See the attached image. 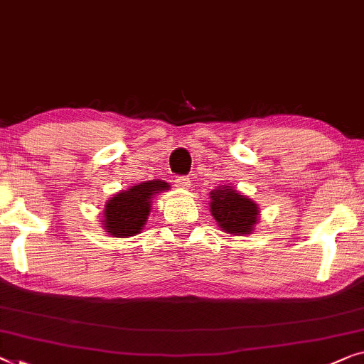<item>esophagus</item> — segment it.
Wrapping results in <instances>:
<instances>
[{"mask_svg": "<svg viewBox=\"0 0 364 364\" xmlns=\"http://www.w3.org/2000/svg\"><path fill=\"white\" fill-rule=\"evenodd\" d=\"M176 186L181 188V191H183V188H187L188 186H191V181H188L187 177H178L176 181Z\"/></svg>", "mask_w": 364, "mask_h": 364, "instance_id": "obj_1", "label": "esophagus"}]
</instances>
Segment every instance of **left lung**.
I'll return each instance as SVG.
<instances>
[{"mask_svg":"<svg viewBox=\"0 0 364 364\" xmlns=\"http://www.w3.org/2000/svg\"><path fill=\"white\" fill-rule=\"evenodd\" d=\"M210 198V212L225 233L238 236L252 233L259 218L257 203L230 186L212 191Z\"/></svg>","mask_w":364,"mask_h":364,"instance_id":"obj_1","label":"left lung"}]
</instances>
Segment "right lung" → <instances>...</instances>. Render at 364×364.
<instances>
[{"label": "right lung", "instance_id": "obj_1", "mask_svg": "<svg viewBox=\"0 0 364 364\" xmlns=\"http://www.w3.org/2000/svg\"><path fill=\"white\" fill-rule=\"evenodd\" d=\"M166 191H169L167 182L147 181L113 195L103 210L105 230L114 238L138 235L149 217L151 200Z\"/></svg>", "mask_w": 364, "mask_h": 364}]
</instances>
